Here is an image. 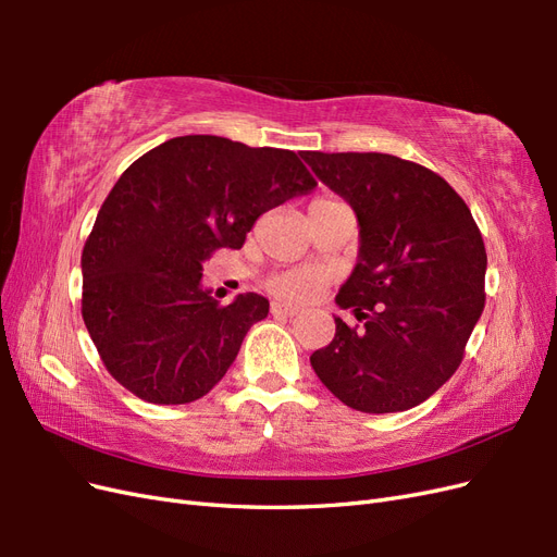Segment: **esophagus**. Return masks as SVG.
I'll return each mask as SVG.
<instances>
[{"mask_svg":"<svg viewBox=\"0 0 557 557\" xmlns=\"http://www.w3.org/2000/svg\"><path fill=\"white\" fill-rule=\"evenodd\" d=\"M272 313L274 315H285V318H293L299 313L297 307H290V305H283V301H274L272 305Z\"/></svg>","mask_w":557,"mask_h":557,"instance_id":"1","label":"esophagus"}]
</instances>
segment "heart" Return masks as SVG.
<instances>
[{"mask_svg": "<svg viewBox=\"0 0 557 557\" xmlns=\"http://www.w3.org/2000/svg\"><path fill=\"white\" fill-rule=\"evenodd\" d=\"M325 283L323 272H313V269H293V272H285L269 281V290L283 299H309L320 285Z\"/></svg>", "mask_w": 557, "mask_h": 557, "instance_id": "heart-1", "label": "heart"}]
</instances>
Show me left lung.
I'll return each mask as SVG.
<instances>
[{
    "mask_svg": "<svg viewBox=\"0 0 557 557\" xmlns=\"http://www.w3.org/2000/svg\"><path fill=\"white\" fill-rule=\"evenodd\" d=\"M360 223V256L334 339L311 356L327 391L362 413L418 407L455 374L485 305V246L465 199L423 164L387 153H301Z\"/></svg>",
    "mask_w": 557,
    "mask_h": 557,
    "instance_id": "left-lung-1",
    "label": "left lung"
}]
</instances>
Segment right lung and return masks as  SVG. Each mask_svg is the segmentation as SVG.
<instances>
[{"label":"right lung","instance_id":"right-lung-1","mask_svg":"<svg viewBox=\"0 0 557 557\" xmlns=\"http://www.w3.org/2000/svg\"><path fill=\"white\" fill-rule=\"evenodd\" d=\"M315 188L293 150L188 134L134 160L83 246L81 313L107 372L150 404L205 397L269 301L221 307L201 262L242 248L258 218Z\"/></svg>","mask_w":557,"mask_h":557}]
</instances>
